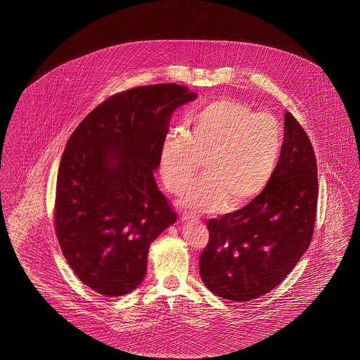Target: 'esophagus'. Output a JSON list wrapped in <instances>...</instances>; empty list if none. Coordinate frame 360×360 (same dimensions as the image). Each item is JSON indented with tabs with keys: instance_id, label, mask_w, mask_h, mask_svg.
<instances>
[{
	"instance_id": "34e87169",
	"label": "esophagus",
	"mask_w": 360,
	"mask_h": 360,
	"mask_svg": "<svg viewBox=\"0 0 360 360\" xmlns=\"http://www.w3.org/2000/svg\"><path fill=\"white\" fill-rule=\"evenodd\" d=\"M181 219L184 220V221H193V220H197V217L194 216V214H191V213H188V212H185V213H182V216H181Z\"/></svg>"
}]
</instances>
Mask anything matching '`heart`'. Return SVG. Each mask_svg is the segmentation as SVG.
Wrapping results in <instances>:
<instances>
[{"instance_id":"b5f03b06","label":"heart","mask_w":360,"mask_h":360,"mask_svg":"<svg viewBox=\"0 0 360 360\" xmlns=\"http://www.w3.org/2000/svg\"><path fill=\"white\" fill-rule=\"evenodd\" d=\"M285 144L281 122L248 103L221 98L194 113L188 128L169 131L159 153L162 179L181 193L200 169L205 176L188 186L179 204L214 212L248 205L270 185Z\"/></svg>"}]
</instances>
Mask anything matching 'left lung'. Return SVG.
<instances>
[{"mask_svg": "<svg viewBox=\"0 0 360 360\" xmlns=\"http://www.w3.org/2000/svg\"><path fill=\"white\" fill-rule=\"evenodd\" d=\"M317 162L290 112L285 144L270 185L252 202L207 220L200 275L219 297L245 302L276 288L308 250L317 212Z\"/></svg>", "mask_w": 360, "mask_h": 360, "instance_id": "left-lung-1", "label": "left lung"}]
</instances>
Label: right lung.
<instances>
[{
    "instance_id": "1",
    "label": "right lung",
    "mask_w": 360,
    "mask_h": 360,
    "mask_svg": "<svg viewBox=\"0 0 360 360\" xmlns=\"http://www.w3.org/2000/svg\"><path fill=\"white\" fill-rule=\"evenodd\" d=\"M197 94L139 86L94 108L70 136L55 197V232L71 270L91 290L120 297L147 271L151 243L176 213L154 172L172 112Z\"/></svg>"
}]
</instances>
